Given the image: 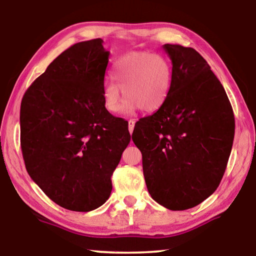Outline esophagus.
Returning <instances> with one entry per match:
<instances>
[{"instance_id":"esophagus-1","label":"esophagus","mask_w":256,"mask_h":256,"mask_svg":"<svg viewBox=\"0 0 256 256\" xmlns=\"http://www.w3.org/2000/svg\"><path fill=\"white\" fill-rule=\"evenodd\" d=\"M134 126H135V121H134V120H130V121H128V131H130V133H133Z\"/></svg>"}]
</instances>
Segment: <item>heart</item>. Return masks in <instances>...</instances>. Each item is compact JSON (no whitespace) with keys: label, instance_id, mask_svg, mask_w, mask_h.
<instances>
[{"label":"heart","instance_id":"1","mask_svg":"<svg viewBox=\"0 0 256 256\" xmlns=\"http://www.w3.org/2000/svg\"><path fill=\"white\" fill-rule=\"evenodd\" d=\"M112 81L102 88L104 108L116 114L122 110L132 113L141 108L144 113L158 111L171 92L173 70L171 62L160 53L130 52L115 61ZM123 90L127 98L122 104Z\"/></svg>","mask_w":256,"mask_h":256}]
</instances>
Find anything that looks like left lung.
Wrapping results in <instances>:
<instances>
[{
  "label": "left lung",
  "instance_id": "1",
  "mask_svg": "<svg viewBox=\"0 0 256 256\" xmlns=\"http://www.w3.org/2000/svg\"><path fill=\"white\" fill-rule=\"evenodd\" d=\"M173 82L166 102L140 120L134 144L152 198L172 211L202 203L218 188L234 140V114L221 82L192 48L164 44ZM135 130V128H134Z\"/></svg>",
  "mask_w": 256,
  "mask_h": 256
}]
</instances>
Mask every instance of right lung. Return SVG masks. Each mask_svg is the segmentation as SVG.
Here are the masks:
<instances>
[{
    "mask_svg": "<svg viewBox=\"0 0 256 256\" xmlns=\"http://www.w3.org/2000/svg\"><path fill=\"white\" fill-rule=\"evenodd\" d=\"M108 55L102 38L72 45L22 98L25 168L53 202L70 211L90 212L106 202L112 174L131 141L124 120L103 104Z\"/></svg>",
    "mask_w": 256,
    "mask_h": 256,
    "instance_id": "add662e5",
    "label": "right lung"
}]
</instances>
